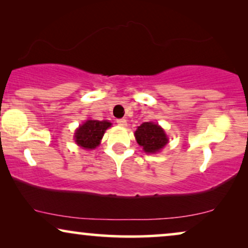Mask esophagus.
I'll return each mask as SVG.
<instances>
[{"label":"esophagus","mask_w":248,"mask_h":248,"mask_svg":"<svg viewBox=\"0 0 248 248\" xmlns=\"http://www.w3.org/2000/svg\"><path fill=\"white\" fill-rule=\"evenodd\" d=\"M117 124H119V126L124 127V126H127V120H126V119H118Z\"/></svg>","instance_id":"1"}]
</instances>
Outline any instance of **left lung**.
Segmentation results:
<instances>
[{
    "instance_id": "obj_1",
    "label": "left lung",
    "mask_w": 248,
    "mask_h": 248,
    "mask_svg": "<svg viewBox=\"0 0 248 248\" xmlns=\"http://www.w3.org/2000/svg\"><path fill=\"white\" fill-rule=\"evenodd\" d=\"M137 143L146 153H155L163 148L168 143V137L164 130L153 122H144L135 133Z\"/></svg>"
}]
</instances>
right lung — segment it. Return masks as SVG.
Masks as SVG:
<instances>
[{
  "mask_svg": "<svg viewBox=\"0 0 248 248\" xmlns=\"http://www.w3.org/2000/svg\"><path fill=\"white\" fill-rule=\"evenodd\" d=\"M111 126L108 121L87 120L75 133V140L79 146L92 150L98 146L105 130Z\"/></svg>",
  "mask_w": 248,
  "mask_h": 248,
  "instance_id": "obj_1",
  "label": "right lung"
}]
</instances>
